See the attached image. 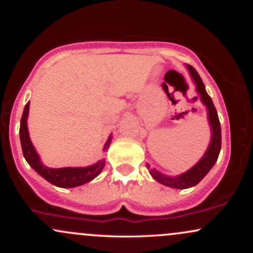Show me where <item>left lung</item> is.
<instances>
[{
	"label": "left lung",
	"mask_w": 253,
	"mask_h": 253,
	"mask_svg": "<svg viewBox=\"0 0 253 253\" xmlns=\"http://www.w3.org/2000/svg\"><path fill=\"white\" fill-rule=\"evenodd\" d=\"M185 66H187L188 71H189L190 76L193 78V82L196 86V92L199 94L200 100H201L203 106L207 108V119L211 126V141L205 155L201 157V159L193 168H190L189 170L178 176L164 175V173L159 172L158 170L151 169L150 165L146 164L147 169L150 170L151 176L157 182L163 185H167V187L175 188V189H188V188L194 187L197 183L201 182L203 177L210 172V170L216 163L220 150H221V127H220L219 117H217L213 101H211V96L206 91L205 84H203L197 71L191 65Z\"/></svg>",
	"instance_id": "1"
}]
</instances>
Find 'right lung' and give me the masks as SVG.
I'll use <instances>...</instances> for the list:
<instances>
[{
    "instance_id": "obj_1",
    "label": "right lung",
    "mask_w": 253,
    "mask_h": 253,
    "mask_svg": "<svg viewBox=\"0 0 253 253\" xmlns=\"http://www.w3.org/2000/svg\"><path fill=\"white\" fill-rule=\"evenodd\" d=\"M28 113H30V102L25 106L21 121H20V141H21L22 153H24L25 159L31 165L32 169L36 170L42 178L50 182L51 184L59 188L80 187V185L92 181L95 177L100 175L104 168V164H106L104 159H101L97 163L85 168H59V169H54V168H48L43 165L36 147L32 144L30 133H28ZM110 141H112V134L109 135L108 140L104 144L103 150H108Z\"/></svg>"
}]
</instances>
